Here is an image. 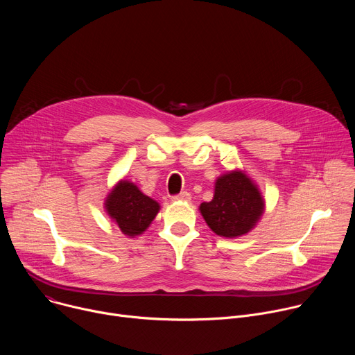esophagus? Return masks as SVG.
Instances as JSON below:
<instances>
[{
	"label": "esophagus",
	"mask_w": 355,
	"mask_h": 355,
	"mask_svg": "<svg viewBox=\"0 0 355 355\" xmlns=\"http://www.w3.org/2000/svg\"><path fill=\"white\" fill-rule=\"evenodd\" d=\"M171 200H174V202H177V200H181V202H189L191 200V193H188V192H181V193H178V195H175V196H173L171 198Z\"/></svg>",
	"instance_id": "1"
}]
</instances>
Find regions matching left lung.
<instances>
[{
    "mask_svg": "<svg viewBox=\"0 0 355 355\" xmlns=\"http://www.w3.org/2000/svg\"><path fill=\"white\" fill-rule=\"evenodd\" d=\"M266 211V200L259 185L245 171L232 170L215 181L211 202H202L199 212L214 233L236 239L257 226Z\"/></svg>",
    "mask_w": 355,
    "mask_h": 355,
    "instance_id": "8db88e82",
    "label": "left lung"
}]
</instances>
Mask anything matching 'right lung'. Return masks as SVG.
<instances>
[{
  "label": "right lung",
  "mask_w": 355,
  "mask_h": 355,
  "mask_svg": "<svg viewBox=\"0 0 355 355\" xmlns=\"http://www.w3.org/2000/svg\"><path fill=\"white\" fill-rule=\"evenodd\" d=\"M105 212L119 230L133 239L143 234L160 212V204L129 180H119L105 198Z\"/></svg>",
  "instance_id": "1"
}]
</instances>
